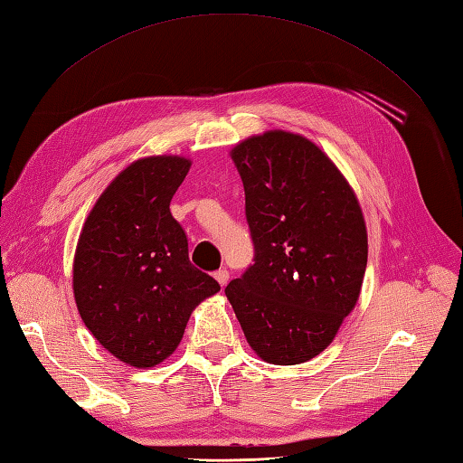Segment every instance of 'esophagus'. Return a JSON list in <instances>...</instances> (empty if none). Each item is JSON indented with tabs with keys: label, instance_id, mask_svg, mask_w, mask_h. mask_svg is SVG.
<instances>
[{
	"label": "esophagus",
	"instance_id": "34e87169",
	"mask_svg": "<svg viewBox=\"0 0 463 463\" xmlns=\"http://www.w3.org/2000/svg\"><path fill=\"white\" fill-rule=\"evenodd\" d=\"M216 280L220 283V287H225L228 285V280H230V273H228V269H220V270H216Z\"/></svg>",
	"mask_w": 463,
	"mask_h": 463
}]
</instances>
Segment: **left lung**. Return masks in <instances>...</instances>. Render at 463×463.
I'll list each match as a JSON object with an SVG mask.
<instances>
[{
    "label": "left lung",
    "instance_id": "8db88e82",
    "mask_svg": "<svg viewBox=\"0 0 463 463\" xmlns=\"http://www.w3.org/2000/svg\"><path fill=\"white\" fill-rule=\"evenodd\" d=\"M230 155L243 180L255 263L225 297L263 362L304 364L334 342L362 292V206L330 156L298 133L270 129Z\"/></svg>",
    "mask_w": 463,
    "mask_h": 463
}]
</instances>
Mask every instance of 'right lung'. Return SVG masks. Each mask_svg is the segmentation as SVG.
I'll use <instances>...</instances> for the list:
<instances>
[{
  "instance_id": "add662e5",
  "label": "right lung",
  "mask_w": 463,
  "mask_h": 463,
  "mask_svg": "<svg viewBox=\"0 0 463 463\" xmlns=\"http://www.w3.org/2000/svg\"><path fill=\"white\" fill-rule=\"evenodd\" d=\"M190 159L133 161L99 194L78 238L72 290L96 340L131 367H155L178 347L190 314L218 280L188 259L171 200Z\"/></svg>"
}]
</instances>
